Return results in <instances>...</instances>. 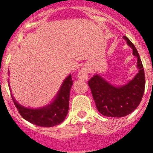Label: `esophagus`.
Here are the masks:
<instances>
[{"label":"esophagus","instance_id":"obj_1","mask_svg":"<svg viewBox=\"0 0 153 153\" xmlns=\"http://www.w3.org/2000/svg\"><path fill=\"white\" fill-rule=\"evenodd\" d=\"M88 74H89V68L87 66H84L83 68L81 69L78 73L77 77L81 80H86L88 79Z\"/></svg>","mask_w":153,"mask_h":153}]
</instances>
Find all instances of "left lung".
Returning <instances> with one entry per match:
<instances>
[{
	"instance_id": "8db88e82",
	"label": "left lung",
	"mask_w": 153,
	"mask_h": 153,
	"mask_svg": "<svg viewBox=\"0 0 153 153\" xmlns=\"http://www.w3.org/2000/svg\"><path fill=\"white\" fill-rule=\"evenodd\" d=\"M123 38L137 57L139 72L134 78L122 86L109 83L98 74L88 81L97 110L105 117H123L130 114L140 105L145 90V74L139 53L126 36Z\"/></svg>"
}]
</instances>
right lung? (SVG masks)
<instances>
[{
	"label": "right lung",
	"instance_id": "1",
	"mask_svg": "<svg viewBox=\"0 0 153 153\" xmlns=\"http://www.w3.org/2000/svg\"><path fill=\"white\" fill-rule=\"evenodd\" d=\"M73 85L71 75L64 79L57 95L47 106L38 109L27 108L19 104L11 94L13 103L21 117L28 122L42 127H52L63 122L69 109L70 92Z\"/></svg>",
	"mask_w": 153,
	"mask_h": 153
}]
</instances>
